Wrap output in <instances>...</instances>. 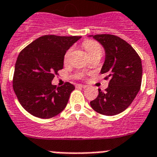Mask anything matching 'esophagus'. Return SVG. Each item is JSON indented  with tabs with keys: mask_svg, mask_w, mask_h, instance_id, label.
Masks as SVG:
<instances>
[{
	"mask_svg": "<svg viewBox=\"0 0 157 157\" xmlns=\"http://www.w3.org/2000/svg\"><path fill=\"white\" fill-rule=\"evenodd\" d=\"M77 86H78V87H81V88H86V87L87 86H86V85H82V84H78Z\"/></svg>",
	"mask_w": 157,
	"mask_h": 157,
	"instance_id": "1",
	"label": "esophagus"
}]
</instances>
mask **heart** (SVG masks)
I'll return each instance as SVG.
<instances>
[{
    "label": "heart",
    "instance_id": "1",
    "mask_svg": "<svg viewBox=\"0 0 157 157\" xmlns=\"http://www.w3.org/2000/svg\"><path fill=\"white\" fill-rule=\"evenodd\" d=\"M83 47L86 51L90 57H92L94 56H102L103 54V47L98 41H94V40H86L83 42ZM71 48H69L68 50L67 51L63 56V61L67 62L69 59V57L71 53Z\"/></svg>",
    "mask_w": 157,
    "mask_h": 157
}]
</instances>
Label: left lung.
<instances>
[{
	"mask_svg": "<svg viewBox=\"0 0 157 157\" xmlns=\"http://www.w3.org/2000/svg\"><path fill=\"white\" fill-rule=\"evenodd\" d=\"M105 49V61L101 73L109 79V87L90 101L92 109L105 116L121 113L132 103L141 88V60L131 45L113 34L93 36Z\"/></svg>",
	"mask_w": 157,
	"mask_h": 157,
	"instance_id": "1",
	"label": "left lung"
}]
</instances>
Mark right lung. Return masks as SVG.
<instances>
[{
	"instance_id": "add662e5",
	"label": "right lung",
	"mask_w": 157,
	"mask_h": 157,
	"mask_svg": "<svg viewBox=\"0 0 157 157\" xmlns=\"http://www.w3.org/2000/svg\"><path fill=\"white\" fill-rule=\"evenodd\" d=\"M81 37L44 35L19 52L12 86L20 105L30 114L49 119L65 109L75 86L67 82L56 87L51 82L63 69L65 52Z\"/></svg>"
}]
</instances>
